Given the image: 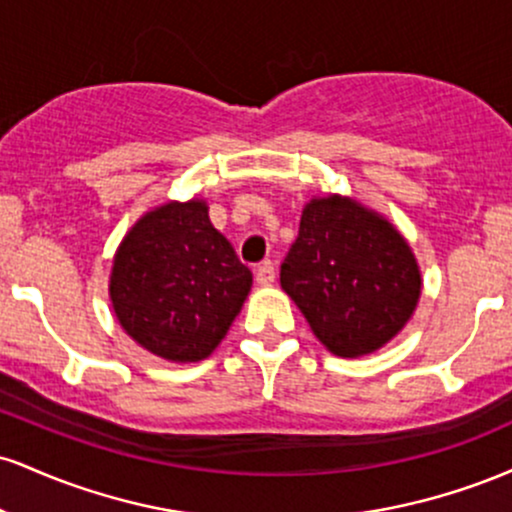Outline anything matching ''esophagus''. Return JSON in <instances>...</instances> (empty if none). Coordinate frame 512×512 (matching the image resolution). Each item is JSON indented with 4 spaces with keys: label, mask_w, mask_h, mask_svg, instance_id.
Wrapping results in <instances>:
<instances>
[{
    "label": "esophagus",
    "mask_w": 512,
    "mask_h": 512,
    "mask_svg": "<svg viewBox=\"0 0 512 512\" xmlns=\"http://www.w3.org/2000/svg\"><path fill=\"white\" fill-rule=\"evenodd\" d=\"M274 279H276V269H274L272 262H264L255 269V281L260 286H272Z\"/></svg>",
    "instance_id": "1"
}]
</instances>
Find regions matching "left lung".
I'll return each mask as SVG.
<instances>
[{
    "label": "left lung",
    "instance_id": "left-lung-1",
    "mask_svg": "<svg viewBox=\"0 0 512 512\" xmlns=\"http://www.w3.org/2000/svg\"><path fill=\"white\" fill-rule=\"evenodd\" d=\"M279 276L320 344L344 358L373 354L395 339L424 286L407 238L344 195L305 204Z\"/></svg>",
    "mask_w": 512,
    "mask_h": 512
}]
</instances>
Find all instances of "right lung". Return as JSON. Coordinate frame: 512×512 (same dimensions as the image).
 <instances>
[{"mask_svg":"<svg viewBox=\"0 0 512 512\" xmlns=\"http://www.w3.org/2000/svg\"><path fill=\"white\" fill-rule=\"evenodd\" d=\"M250 286L207 202L192 197L139 216L117 245L108 293L129 339L170 363H197L226 337Z\"/></svg>","mask_w":512,"mask_h":512,"instance_id":"right-lung-1","label":"right lung"}]
</instances>
